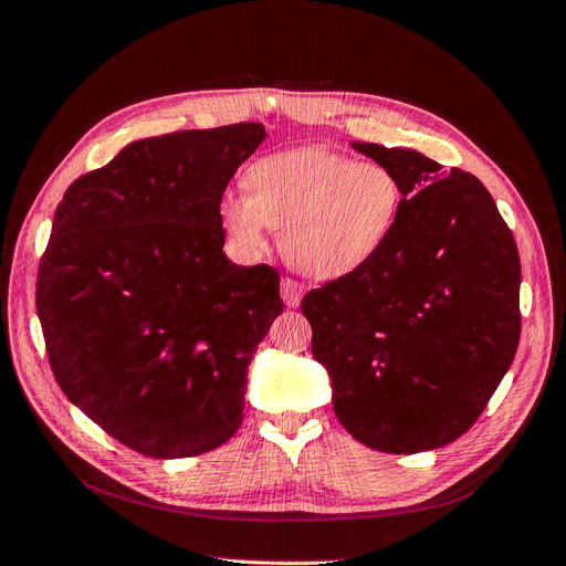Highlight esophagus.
<instances>
[{"instance_id": "34e87169", "label": "esophagus", "mask_w": 566, "mask_h": 566, "mask_svg": "<svg viewBox=\"0 0 566 566\" xmlns=\"http://www.w3.org/2000/svg\"><path fill=\"white\" fill-rule=\"evenodd\" d=\"M281 297L287 306H293L295 310V306H300V302L304 297V285L295 279H283L281 281Z\"/></svg>"}]
</instances>
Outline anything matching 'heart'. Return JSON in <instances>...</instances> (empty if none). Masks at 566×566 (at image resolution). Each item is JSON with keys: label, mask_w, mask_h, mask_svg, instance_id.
Wrapping results in <instances>:
<instances>
[{"label": "heart", "mask_w": 566, "mask_h": 566, "mask_svg": "<svg viewBox=\"0 0 566 566\" xmlns=\"http://www.w3.org/2000/svg\"><path fill=\"white\" fill-rule=\"evenodd\" d=\"M248 191H227L221 224L245 250H260L269 227L295 269L339 279L370 262L401 210V186L389 167L318 146L273 153L245 175Z\"/></svg>", "instance_id": "1"}]
</instances>
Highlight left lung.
I'll list each match as a JSON object with an SVG mask.
<instances>
[{
    "mask_svg": "<svg viewBox=\"0 0 566 566\" xmlns=\"http://www.w3.org/2000/svg\"><path fill=\"white\" fill-rule=\"evenodd\" d=\"M389 167L401 210L370 262L312 290L302 314L345 430L385 453L465 434L515 358L520 252L484 184L410 148L352 144Z\"/></svg>",
    "mask_w": 566,
    "mask_h": 566,
    "instance_id": "1",
    "label": "left lung"
}]
</instances>
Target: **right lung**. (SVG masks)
Masks as SVG:
<instances>
[{
    "mask_svg": "<svg viewBox=\"0 0 566 566\" xmlns=\"http://www.w3.org/2000/svg\"><path fill=\"white\" fill-rule=\"evenodd\" d=\"M264 125L125 146L59 202L38 316L63 394L148 458H188L243 420L250 358L283 312L273 266L224 254L219 202Z\"/></svg>",
    "mask_w": 566,
    "mask_h": 566,
    "instance_id": "add662e5",
    "label": "right lung"
}]
</instances>
